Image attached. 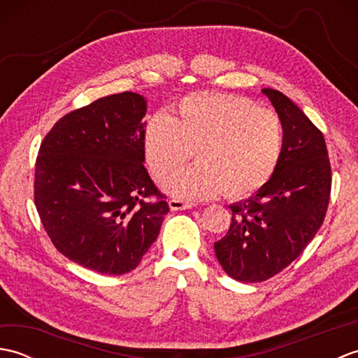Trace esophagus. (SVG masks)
Returning <instances> with one entry per match:
<instances>
[{
    "label": "esophagus",
    "mask_w": 358,
    "mask_h": 358,
    "mask_svg": "<svg viewBox=\"0 0 358 358\" xmlns=\"http://www.w3.org/2000/svg\"><path fill=\"white\" fill-rule=\"evenodd\" d=\"M194 206H196L195 203L192 201H183V200H177V199H172L169 200V208L172 210H185V209H192Z\"/></svg>",
    "instance_id": "obj_1"
}]
</instances>
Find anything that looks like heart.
<instances>
[{"label":"heart","mask_w":358,"mask_h":358,"mask_svg":"<svg viewBox=\"0 0 358 358\" xmlns=\"http://www.w3.org/2000/svg\"><path fill=\"white\" fill-rule=\"evenodd\" d=\"M285 132L275 112L249 98L199 94L186 96L177 117L157 113L144 131V157L152 175L166 180L195 150L199 163L171 178L167 192L186 200L245 199L275 172Z\"/></svg>","instance_id":"obj_1"}]
</instances>
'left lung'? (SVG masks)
<instances>
[{"label":"left lung","mask_w":358,"mask_h":358,"mask_svg":"<svg viewBox=\"0 0 358 358\" xmlns=\"http://www.w3.org/2000/svg\"><path fill=\"white\" fill-rule=\"evenodd\" d=\"M285 132L272 178L246 201L231 204L227 234L214 243L227 275L264 281L299 257L323 224L331 195V163L324 136L305 112L275 89H262Z\"/></svg>","instance_id":"left-lung-1"}]
</instances>
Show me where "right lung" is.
Masks as SVG:
<instances>
[{"mask_svg":"<svg viewBox=\"0 0 358 358\" xmlns=\"http://www.w3.org/2000/svg\"><path fill=\"white\" fill-rule=\"evenodd\" d=\"M146 110L135 92L103 96L59 118L36 157L45 232L64 257L106 275L135 269L169 212L143 164Z\"/></svg>","mask_w":358,"mask_h":358,"instance_id":"obj_1","label":"right lung"}]
</instances>
